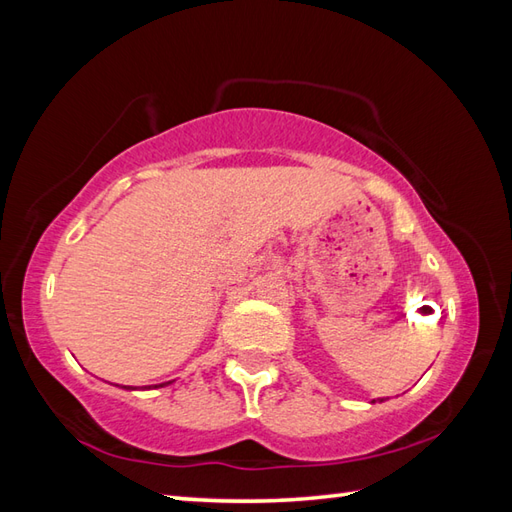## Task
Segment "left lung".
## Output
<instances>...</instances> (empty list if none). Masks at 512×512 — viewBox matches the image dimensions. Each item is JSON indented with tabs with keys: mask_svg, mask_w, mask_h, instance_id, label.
<instances>
[{
	"mask_svg": "<svg viewBox=\"0 0 512 512\" xmlns=\"http://www.w3.org/2000/svg\"><path fill=\"white\" fill-rule=\"evenodd\" d=\"M382 401H384V399H382Z\"/></svg>",
	"mask_w": 512,
	"mask_h": 512,
	"instance_id": "1",
	"label": "left lung"
}]
</instances>
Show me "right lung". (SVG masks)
Instances as JSON below:
<instances>
[{
  "label": "right lung",
  "mask_w": 512,
  "mask_h": 512,
  "mask_svg": "<svg viewBox=\"0 0 512 512\" xmlns=\"http://www.w3.org/2000/svg\"><path fill=\"white\" fill-rule=\"evenodd\" d=\"M174 382V379H172ZM172 382H163V384H154V386H146L144 390H152V388H165V386H170ZM120 388H124V390H137V386H120Z\"/></svg>",
  "instance_id": "1"
}]
</instances>
